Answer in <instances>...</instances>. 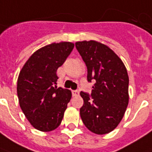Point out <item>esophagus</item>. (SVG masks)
I'll return each instance as SVG.
<instances>
[{
    "label": "esophagus",
    "instance_id": "obj_1",
    "mask_svg": "<svg viewBox=\"0 0 152 152\" xmlns=\"http://www.w3.org/2000/svg\"><path fill=\"white\" fill-rule=\"evenodd\" d=\"M80 94L79 91H77V90H76V91H72V95L73 96H78Z\"/></svg>",
    "mask_w": 152,
    "mask_h": 152
}]
</instances>
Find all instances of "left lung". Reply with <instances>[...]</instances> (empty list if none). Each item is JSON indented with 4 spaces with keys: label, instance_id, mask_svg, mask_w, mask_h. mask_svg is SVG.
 <instances>
[{
    "label": "left lung",
    "instance_id": "obj_1",
    "mask_svg": "<svg viewBox=\"0 0 152 152\" xmlns=\"http://www.w3.org/2000/svg\"><path fill=\"white\" fill-rule=\"evenodd\" d=\"M87 67V80L95 81L91 94L81 91L80 109L83 124L90 131L109 133L122 120L128 104V75L121 59L109 47L95 41L76 43Z\"/></svg>",
    "mask_w": 152,
    "mask_h": 152
}]
</instances>
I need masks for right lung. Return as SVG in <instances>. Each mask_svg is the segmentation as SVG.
<instances>
[{
	"instance_id": "1",
	"label": "right lung",
	"mask_w": 152,
	"mask_h": 152,
	"mask_svg": "<svg viewBox=\"0 0 152 152\" xmlns=\"http://www.w3.org/2000/svg\"><path fill=\"white\" fill-rule=\"evenodd\" d=\"M74 48L68 42L52 43L32 55L20 72L17 94L20 108L34 128L49 132L61 124L72 98L69 90L57 87V70Z\"/></svg>"
}]
</instances>
